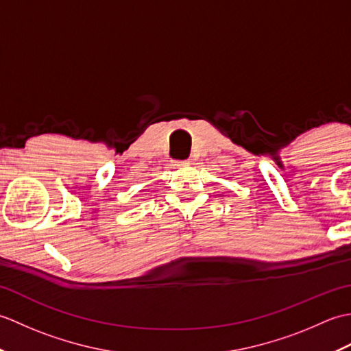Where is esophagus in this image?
<instances>
[{
    "mask_svg": "<svg viewBox=\"0 0 351 351\" xmlns=\"http://www.w3.org/2000/svg\"><path fill=\"white\" fill-rule=\"evenodd\" d=\"M175 166H176V167H185V166H190V161H189V160L175 161Z\"/></svg>",
    "mask_w": 351,
    "mask_h": 351,
    "instance_id": "esophagus-1",
    "label": "esophagus"
}]
</instances>
